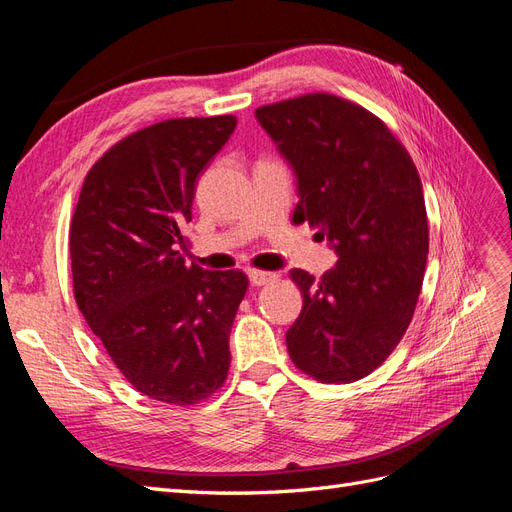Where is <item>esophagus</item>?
Returning <instances> with one entry per match:
<instances>
[{
    "label": "esophagus",
    "mask_w": 512,
    "mask_h": 512,
    "mask_svg": "<svg viewBox=\"0 0 512 512\" xmlns=\"http://www.w3.org/2000/svg\"><path fill=\"white\" fill-rule=\"evenodd\" d=\"M247 277H250V284L252 286H265L273 280H277L275 273H267V271H256V269H250L247 271Z\"/></svg>",
    "instance_id": "34e87169"
}]
</instances>
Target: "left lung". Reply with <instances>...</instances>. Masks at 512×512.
I'll list each match as a JSON object with an SVG mask.
<instances>
[{"mask_svg": "<svg viewBox=\"0 0 512 512\" xmlns=\"http://www.w3.org/2000/svg\"><path fill=\"white\" fill-rule=\"evenodd\" d=\"M297 177L292 222L318 226L337 254L320 280L290 277L303 309L286 331L292 363L320 382H354L384 363L412 320L429 252L423 185L384 123L329 94L256 108Z\"/></svg>", "mask_w": 512, "mask_h": 512, "instance_id": "obj_1", "label": "left lung"}]
</instances>
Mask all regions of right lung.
<instances>
[{
	"mask_svg": "<svg viewBox=\"0 0 512 512\" xmlns=\"http://www.w3.org/2000/svg\"><path fill=\"white\" fill-rule=\"evenodd\" d=\"M237 128L232 115L168 119L91 166L70 226L74 297L136 391L192 406L218 391L247 290L241 271L185 267L196 179Z\"/></svg>",
	"mask_w": 512,
	"mask_h": 512,
	"instance_id": "right-lung-1",
	"label": "right lung"
}]
</instances>
